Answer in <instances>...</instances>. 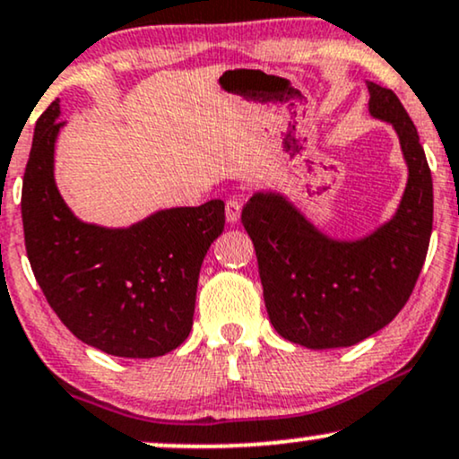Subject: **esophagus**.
<instances>
[{"label":"esophagus","instance_id":"obj_1","mask_svg":"<svg viewBox=\"0 0 459 459\" xmlns=\"http://www.w3.org/2000/svg\"><path fill=\"white\" fill-rule=\"evenodd\" d=\"M241 205H244V203H241L239 198H229V201H226V220H229L230 224H235L237 220H239Z\"/></svg>","mask_w":459,"mask_h":459}]
</instances>
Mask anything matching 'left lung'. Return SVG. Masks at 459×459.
<instances>
[{
  "mask_svg": "<svg viewBox=\"0 0 459 459\" xmlns=\"http://www.w3.org/2000/svg\"><path fill=\"white\" fill-rule=\"evenodd\" d=\"M368 90L369 113L394 126L408 164L391 222L359 241H333L272 192L254 195L241 212L269 320L307 349L352 346L389 325L412 295L432 235V173L415 124L394 91L377 82Z\"/></svg>",
  "mask_w": 459,
  "mask_h": 459,
  "instance_id": "left-lung-1",
  "label": "left lung"
}]
</instances>
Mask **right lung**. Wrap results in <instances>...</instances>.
<instances>
[{
	"label": "right lung",
	"mask_w": 459,
	"mask_h": 459,
	"mask_svg": "<svg viewBox=\"0 0 459 459\" xmlns=\"http://www.w3.org/2000/svg\"><path fill=\"white\" fill-rule=\"evenodd\" d=\"M51 102L36 121L23 175L25 250L59 320L81 342L115 357L167 355L187 338L203 258L224 230L220 198L153 213L130 229L76 220L53 179L64 121Z\"/></svg>",
	"instance_id": "add662e5"
}]
</instances>
